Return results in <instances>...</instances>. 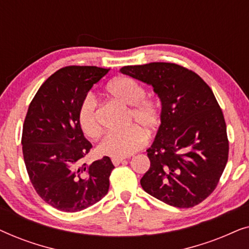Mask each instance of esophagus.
<instances>
[{"instance_id": "obj_1", "label": "esophagus", "mask_w": 249, "mask_h": 249, "mask_svg": "<svg viewBox=\"0 0 249 249\" xmlns=\"http://www.w3.org/2000/svg\"><path fill=\"white\" fill-rule=\"evenodd\" d=\"M124 159H112V163H113L114 165H119L121 162H124Z\"/></svg>"}]
</instances>
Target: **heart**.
<instances>
[{
	"instance_id": "b5f03b06",
	"label": "heart",
	"mask_w": 249,
	"mask_h": 249,
	"mask_svg": "<svg viewBox=\"0 0 249 249\" xmlns=\"http://www.w3.org/2000/svg\"><path fill=\"white\" fill-rule=\"evenodd\" d=\"M107 91L112 97L129 108L128 125L124 131H108L97 145V153L112 159L130 156L146 144L148 136L158 130L162 121L161 107L158 102L146 98V89L137 81L128 77H120L107 85ZM78 124L85 135L96 138L101 132V124L97 118V102L93 94L85 95L78 107Z\"/></svg>"
}]
</instances>
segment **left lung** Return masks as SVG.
<instances>
[{"mask_svg":"<svg viewBox=\"0 0 249 249\" xmlns=\"http://www.w3.org/2000/svg\"><path fill=\"white\" fill-rule=\"evenodd\" d=\"M122 73L152 85L162 103V121L147 151L142 189L171 206L188 209L216 188L229 155L224 117L209 85L176 63L125 66Z\"/></svg>","mask_w":249,"mask_h":249,"instance_id":"8db88e82","label":"left lung"}]
</instances>
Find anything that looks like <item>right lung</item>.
Instances as JSON below:
<instances>
[{
  "label": "right lung",
  "instance_id": "add662e5",
  "mask_svg": "<svg viewBox=\"0 0 249 249\" xmlns=\"http://www.w3.org/2000/svg\"><path fill=\"white\" fill-rule=\"evenodd\" d=\"M107 72L91 66L61 68L27 111L21 144L29 180L44 202L63 212L87 209L108 192L114 165L108 156L81 164L93 146L78 124L81 100Z\"/></svg>",
  "mask_w": 249,
  "mask_h": 249
}]
</instances>
